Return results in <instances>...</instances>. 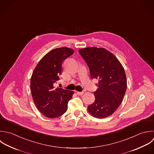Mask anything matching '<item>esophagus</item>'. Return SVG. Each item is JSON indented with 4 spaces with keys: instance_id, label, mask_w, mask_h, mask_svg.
Instances as JSON below:
<instances>
[{
    "instance_id": "esophagus-1",
    "label": "esophagus",
    "mask_w": 154,
    "mask_h": 154,
    "mask_svg": "<svg viewBox=\"0 0 154 154\" xmlns=\"http://www.w3.org/2000/svg\"><path fill=\"white\" fill-rule=\"evenodd\" d=\"M76 93H77V94L78 95H83L84 94V92H77Z\"/></svg>"
}]
</instances>
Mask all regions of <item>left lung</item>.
<instances>
[{
  "label": "left lung",
  "mask_w": 154,
  "mask_h": 154,
  "mask_svg": "<svg viewBox=\"0 0 154 154\" xmlns=\"http://www.w3.org/2000/svg\"><path fill=\"white\" fill-rule=\"evenodd\" d=\"M79 52L89 66L91 78L98 80L95 101L88 110L95 118H107L118 109L125 95L127 84L124 68L106 48L87 47Z\"/></svg>",
  "instance_id": "1"
}]
</instances>
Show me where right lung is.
Segmentation results:
<instances>
[{
    "label": "right lung",
    "instance_id": "right-lung-1",
    "mask_svg": "<svg viewBox=\"0 0 154 154\" xmlns=\"http://www.w3.org/2000/svg\"><path fill=\"white\" fill-rule=\"evenodd\" d=\"M68 47L53 49L47 53L36 66L30 79L33 100L39 111L48 118H56L67 110L74 92L56 88L62 72L63 62L74 53Z\"/></svg>",
    "mask_w": 154,
    "mask_h": 154
}]
</instances>
